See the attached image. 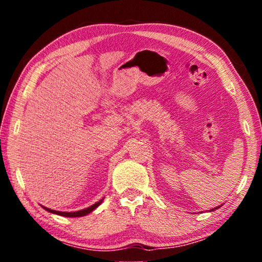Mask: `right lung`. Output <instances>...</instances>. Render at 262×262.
<instances>
[{"label":"right lung","mask_w":262,"mask_h":262,"mask_svg":"<svg viewBox=\"0 0 262 262\" xmlns=\"http://www.w3.org/2000/svg\"><path fill=\"white\" fill-rule=\"evenodd\" d=\"M100 203H101V200H100L99 202L95 203V205H92V206H90V207L85 208V209H83V210H79V211H74V212L56 211V210H52V209H50V208H45V207H43V208H45V209H46L47 211L53 212V214H56V215H60V216H64V217H81V216H85V215H88L89 212H91L92 210H95L96 208L100 205Z\"/></svg>","instance_id":"1"}]
</instances>
